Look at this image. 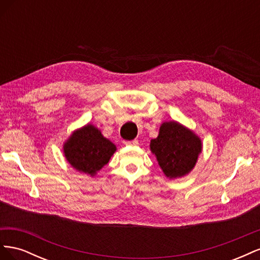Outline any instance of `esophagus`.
I'll use <instances>...</instances> for the list:
<instances>
[{
    "label": "esophagus",
    "mask_w": 260,
    "mask_h": 260,
    "mask_svg": "<svg viewBox=\"0 0 260 260\" xmlns=\"http://www.w3.org/2000/svg\"><path fill=\"white\" fill-rule=\"evenodd\" d=\"M125 145H131V146H137L139 144L138 140H132V141H123Z\"/></svg>",
    "instance_id": "obj_1"
}]
</instances>
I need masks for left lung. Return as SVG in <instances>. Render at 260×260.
Here are the masks:
<instances>
[{
	"label": "left lung",
	"mask_w": 260,
	"mask_h": 260,
	"mask_svg": "<svg viewBox=\"0 0 260 260\" xmlns=\"http://www.w3.org/2000/svg\"><path fill=\"white\" fill-rule=\"evenodd\" d=\"M151 149L164 174L171 179L182 177L193 169L202 151V142L183 125L169 121L161 124L158 137L151 141Z\"/></svg>",
	"instance_id": "obj_1"
}]
</instances>
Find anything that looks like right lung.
I'll list each match as a JSON object with an SVG mask.
<instances>
[{"label": "right lung", "mask_w": 260, "mask_h": 260, "mask_svg": "<svg viewBox=\"0 0 260 260\" xmlns=\"http://www.w3.org/2000/svg\"><path fill=\"white\" fill-rule=\"evenodd\" d=\"M115 151L116 146L91 124L74 132L64 145L69 164L75 169L91 176L108 162Z\"/></svg>", "instance_id": "add662e5"}]
</instances>
